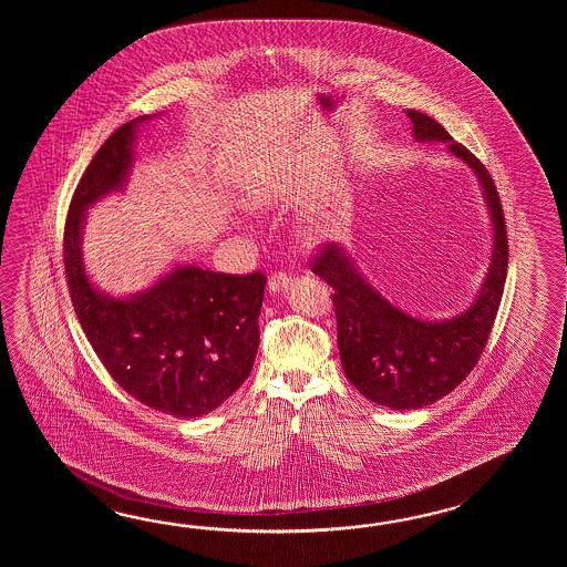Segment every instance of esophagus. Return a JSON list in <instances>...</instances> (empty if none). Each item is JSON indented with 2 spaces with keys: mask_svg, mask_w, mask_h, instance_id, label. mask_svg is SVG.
I'll use <instances>...</instances> for the list:
<instances>
[{
  "mask_svg": "<svg viewBox=\"0 0 567 567\" xmlns=\"http://www.w3.org/2000/svg\"><path fill=\"white\" fill-rule=\"evenodd\" d=\"M289 284H291V276L289 274H284V271H279V274H274L271 279H269V284H267V288L269 291H274V293H279V291H286L289 288Z\"/></svg>",
  "mask_w": 567,
  "mask_h": 567,
  "instance_id": "esophagus-1",
  "label": "esophagus"
}]
</instances>
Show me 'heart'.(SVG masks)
<instances>
[{
  "instance_id": "obj_1",
  "label": "heart",
  "mask_w": 567,
  "mask_h": 567,
  "mask_svg": "<svg viewBox=\"0 0 567 567\" xmlns=\"http://www.w3.org/2000/svg\"><path fill=\"white\" fill-rule=\"evenodd\" d=\"M281 198V184L278 178H261L255 182L254 186H249V190L245 193V205L249 208H269L276 206ZM337 227V210L330 205L320 206L318 210H313L312 215L303 218L301 223V239L308 243L310 247L324 245Z\"/></svg>"
}]
</instances>
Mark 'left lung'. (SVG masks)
I'll return each mask as SVG.
<instances>
[{
  "label": "left lung",
  "instance_id": "left-lung-1",
  "mask_svg": "<svg viewBox=\"0 0 567 567\" xmlns=\"http://www.w3.org/2000/svg\"><path fill=\"white\" fill-rule=\"evenodd\" d=\"M420 144H447V154L476 174L493 225V251L486 276L471 306L444 320L415 318L398 308L362 276L344 245L332 243L312 271L334 289L338 352L352 385L391 410H420L452 393L468 377L493 330L508 266L505 217L488 169L430 115L408 109Z\"/></svg>",
  "mask_w": 567,
  "mask_h": 567
}]
</instances>
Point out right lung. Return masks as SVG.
<instances>
[{
  "label": "right lung",
  "mask_w": 567,
  "mask_h": 567,
  "mask_svg": "<svg viewBox=\"0 0 567 567\" xmlns=\"http://www.w3.org/2000/svg\"><path fill=\"white\" fill-rule=\"evenodd\" d=\"M150 117L123 123L91 159L66 217L64 267L74 312L109 374L147 408L188 420L217 410L251 373L266 276L176 264L154 286L121 298L91 281L86 210L123 193L140 125Z\"/></svg>",
  "instance_id": "obj_1"
}]
</instances>
